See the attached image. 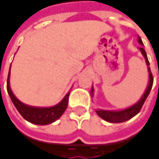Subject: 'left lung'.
Masks as SVG:
<instances>
[{
	"instance_id": "8db88e82",
	"label": "left lung",
	"mask_w": 159,
	"mask_h": 159,
	"mask_svg": "<svg viewBox=\"0 0 159 159\" xmlns=\"http://www.w3.org/2000/svg\"><path fill=\"white\" fill-rule=\"evenodd\" d=\"M139 43L143 45V42H142V39L141 38H139L138 39ZM141 52L143 53V55L144 56V59H145V61H146V64L149 66V61H148V59H147V55H146V52L143 48H139ZM148 72H149V84H148V86H147V89L146 91L144 92L143 96L142 97L141 100L136 103L135 105L126 109V110H123V111H97L98 115L104 119L105 120L109 121V122H112V123H119V122H123V121H126L130 119H132L133 117H134L137 113H139L142 107H143V103L145 101V99L147 98L150 91H151V88H152V85H153V75L151 73V70H150V67H148ZM92 94H93V89H92Z\"/></svg>"
}]
</instances>
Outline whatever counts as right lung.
I'll use <instances>...</instances> for the list:
<instances>
[{
  "mask_svg": "<svg viewBox=\"0 0 159 159\" xmlns=\"http://www.w3.org/2000/svg\"><path fill=\"white\" fill-rule=\"evenodd\" d=\"M9 76H10V71L8 74V78H7V91L8 94L16 106L18 112L22 115V117L35 124H39V125H46L48 123H51L58 120L67 109L68 106V100H69V96L70 93H68L65 98L61 100V103L54 107L50 108H34V107H29L22 102H20L13 94L10 84H9Z\"/></svg>",
  "mask_w": 159,
  "mask_h": 159,
  "instance_id": "add662e5",
  "label": "right lung"
}]
</instances>
